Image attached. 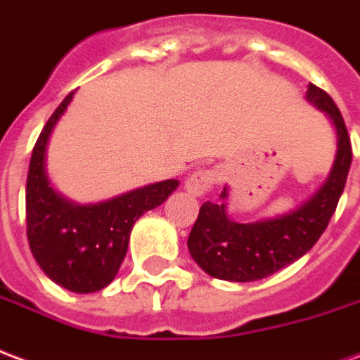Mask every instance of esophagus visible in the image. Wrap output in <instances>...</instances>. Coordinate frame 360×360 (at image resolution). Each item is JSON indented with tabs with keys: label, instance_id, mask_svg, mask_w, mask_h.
Instances as JSON below:
<instances>
[{
	"label": "esophagus",
	"instance_id": "34e87169",
	"mask_svg": "<svg viewBox=\"0 0 360 360\" xmlns=\"http://www.w3.org/2000/svg\"><path fill=\"white\" fill-rule=\"evenodd\" d=\"M219 182V170L214 169H199L193 174L188 176V180L184 182V188L190 191L191 195H205L214 188V184Z\"/></svg>",
	"mask_w": 360,
	"mask_h": 360
}]
</instances>
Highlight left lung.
I'll list each match as a JSON object with an SVG mask.
<instances>
[{"label":"left lung","mask_w":360,"mask_h":360,"mask_svg":"<svg viewBox=\"0 0 360 360\" xmlns=\"http://www.w3.org/2000/svg\"><path fill=\"white\" fill-rule=\"evenodd\" d=\"M307 97L328 112L338 132V155L326 184L297 211L253 224L228 219L224 203H203L188 238V249L207 274L230 282H255L305 255L326 230L347 182L353 151L334 99L314 84H309ZM220 198L226 199V188Z\"/></svg>","instance_id":"1"}]
</instances>
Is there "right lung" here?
<instances>
[{"label": "right lung", "mask_w": 360, "mask_h": 360, "mask_svg": "<svg viewBox=\"0 0 360 360\" xmlns=\"http://www.w3.org/2000/svg\"><path fill=\"white\" fill-rule=\"evenodd\" d=\"M69 96L55 109L38 136L26 178V238L36 263L53 280L76 293L103 290L117 276L130 232L146 211L159 207L178 188V180L151 184L99 205H72L47 182L46 148Z\"/></svg>", "instance_id": "right-lung-1"}]
</instances>
